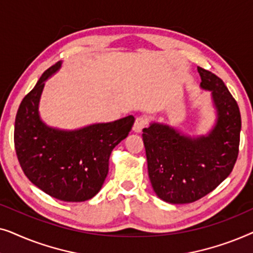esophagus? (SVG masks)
<instances>
[{
    "instance_id": "obj_1",
    "label": "esophagus",
    "mask_w": 253,
    "mask_h": 253,
    "mask_svg": "<svg viewBox=\"0 0 253 253\" xmlns=\"http://www.w3.org/2000/svg\"><path fill=\"white\" fill-rule=\"evenodd\" d=\"M147 122H148V120H147L146 116H138L136 121H134V124H133V131H134V132H140V131L147 126Z\"/></svg>"
}]
</instances>
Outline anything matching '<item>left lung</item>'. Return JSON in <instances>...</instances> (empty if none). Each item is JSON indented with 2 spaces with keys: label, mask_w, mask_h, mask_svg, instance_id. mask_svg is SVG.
Masks as SVG:
<instances>
[{
  "label": "left lung",
  "mask_w": 253,
  "mask_h": 253,
  "mask_svg": "<svg viewBox=\"0 0 253 253\" xmlns=\"http://www.w3.org/2000/svg\"><path fill=\"white\" fill-rule=\"evenodd\" d=\"M202 88L212 92L217 120L207 136L191 138L174 127L151 123L143 129L148 176L159 198L189 204L223 182L238 157L241 113L222 79L198 67Z\"/></svg>",
  "instance_id": "left-lung-1"
}]
</instances>
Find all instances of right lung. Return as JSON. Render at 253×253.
<instances>
[{
    "instance_id": "obj_1",
    "label": "right lung",
    "mask_w": 253,
    "mask_h": 253,
    "mask_svg": "<svg viewBox=\"0 0 253 253\" xmlns=\"http://www.w3.org/2000/svg\"><path fill=\"white\" fill-rule=\"evenodd\" d=\"M61 67L47 69L20 103L15 122V150L24 174L34 185L63 202H85L100 191L109 157L132 129L134 117L96 123L74 131L50 127L38 106L44 82Z\"/></svg>"
}]
</instances>
